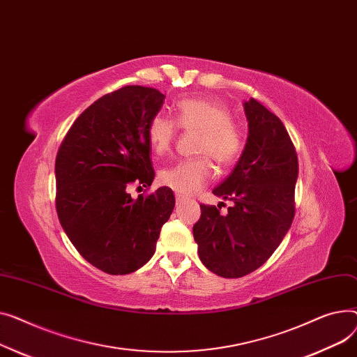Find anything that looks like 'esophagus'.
Listing matches in <instances>:
<instances>
[{
	"instance_id": "obj_1",
	"label": "esophagus",
	"mask_w": 357,
	"mask_h": 357,
	"mask_svg": "<svg viewBox=\"0 0 357 357\" xmlns=\"http://www.w3.org/2000/svg\"><path fill=\"white\" fill-rule=\"evenodd\" d=\"M183 203H184V199H183L181 196L176 195V204H177V206H180V204H183Z\"/></svg>"
}]
</instances>
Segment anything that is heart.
Returning a JSON list of instances; mask_svg holds the SVG:
<instances>
[{"label":"heart","instance_id":"obj_1","mask_svg":"<svg viewBox=\"0 0 357 357\" xmlns=\"http://www.w3.org/2000/svg\"><path fill=\"white\" fill-rule=\"evenodd\" d=\"M177 127L183 131H199L196 153L204 155L176 162L158 173V181L178 196H192L211 180L212 164L207 156L219 169H229L243 151V132L230 118L229 109L219 102L204 98H183L174 105V121L155 115L146 128V137L157 155H164L172 150Z\"/></svg>","mask_w":357,"mask_h":357}]
</instances>
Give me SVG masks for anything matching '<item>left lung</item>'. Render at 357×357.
<instances>
[{
    "instance_id": "left-lung-1",
    "label": "left lung",
    "mask_w": 357,
    "mask_h": 357,
    "mask_svg": "<svg viewBox=\"0 0 357 357\" xmlns=\"http://www.w3.org/2000/svg\"><path fill=\"white\" fill-rule=\"evenodd\" d=\"M243 108L249 127L245 150L213 190L234 204L222 215L220 204L202 203L193 226L200 261L223 278H241L262 266L296 215V146L281 119L264 105L250 99Z\"/></svg>"
}]
</instances>
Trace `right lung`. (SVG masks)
Instances as JSON below:
<instances>
[{
    "mask_svg": "<svg viewBox=\"0 0 357 357\" xmlns=\"http://www.w3.org/2000/svg\"><path fill=\"white\" fill-rule=\"evenodd\" d=\"M164 95L128 85L83 111L56 155V211L77 252L111 275L141 268L155 252L162 225L176 204L172 188L132 199L154 180L146 128ZM144 190V192H145Z\"/></svg>",
    "mask_w": 357,
    "mask_h": 357,
    "instance_id": "obj_1",
    "label": "right lung"
}]
</instances>
